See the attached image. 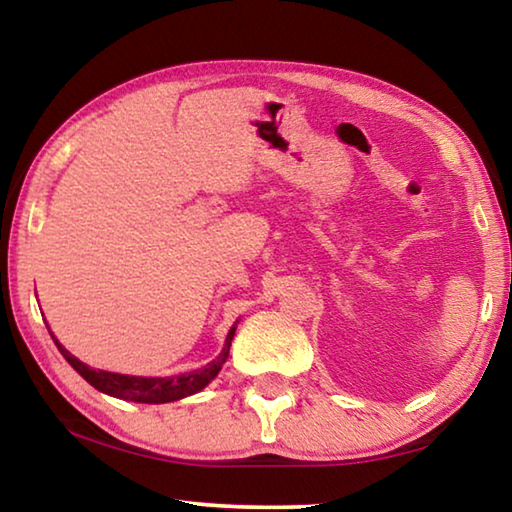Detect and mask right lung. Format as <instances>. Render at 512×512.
Segmentation results:
<instances>
[{
	"mask_svg": "<svg viewBox=\"0 0 512 512\" xmlns=\"http://www.w3.org/2000/svg\"><path fill=\"white\" fill-rule=\"evenodd\" d=\"M235 329L232 327L228 332V339H225V345L219 357L214 361L207 363L205 368H198L192 372H185V375L178 377H131V375H119V372H106V370H94L90 366H85L83 361H79L74 354H69L63 345L56 341V336L51 334L56 348L60 354L69 361L79 375L92 384L97 391L119 397V400H128V402H142V404H164V402H176L183 400L187 395H194L205 388L210 381L219 375L221 366L228 359L230 354V343L232 336H235Z\"/></svg>",
	"mask_w": 512,
	"mask_h": 512,
	"instance_id": "add662e5",
	"label": "right lung"
}]
</instances>
